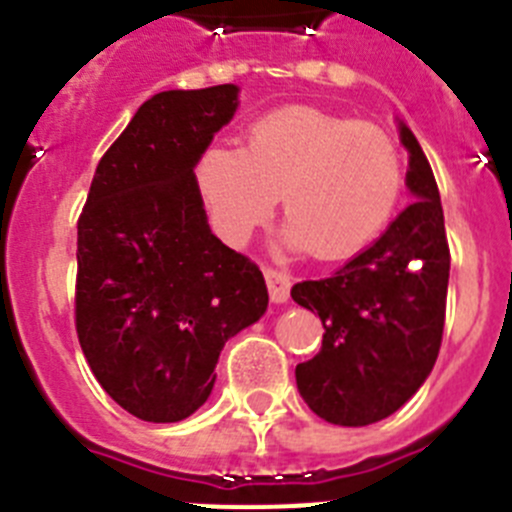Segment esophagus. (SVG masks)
<instances>
[{"instance_id":"34e87169","label":"esophagus","mask_w":512,"mask_h":512,"mask_svg":"<svg viewBox=\"0 0 512 512\" xmlns=\"http://www.w3.org/2000/svg\"><path fill=\"white\" fill-rule=\"evenodd\" d=\"M264 277H266V287H269L271 302H277V305L287 302L289 300V287H292L287 271H279V269H271V266H266Z\"/></svg>"}]
</instances>
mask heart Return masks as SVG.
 <instances>
[{"mask_svg": "<svg viewBox=\"0 0 512 512\" xmlns=\"http://www.w3.org/2000/svg\"><path fill=\"white\" fill-rule=\"evenodd\" d=\"M400 146L374 122L289 104L256 117L243 148L212 143L197 187L225 241H246L282 194L287 241L341 261L382 233L402 194Z\"/></svg>", "mask_w": 512, "mask_h": 512, "instance_id": "heart-1", "label": "heart"}]
</instances>
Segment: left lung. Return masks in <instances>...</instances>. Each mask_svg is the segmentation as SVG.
Listing matches in <instances>:
<instances>
[{"instance_id": "1", "label": "left lung", "mask_w": 512, "mask_h": 512, "mask_svg": "<svg viewBox=\"0 0 512 512\" xmlns=\"http://www.w3.org/2000/svg\"><path fill=\"white\" fill-rule=\"evenodd\" d=\"M408 205L372 246L318 282L292 287V300L323 320V346L297 364V390L315 415L369 425L400 410L431 374L446 320L451 253L441 194L413 130Z\"/></svg>"}]
</instances>
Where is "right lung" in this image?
Instances as JSON below:
<instances>
[{"label": "right lung", "mask_w": 512, "mask_h": 512, "mask_svg": "<svg viewBox=\"0 0 512 512\" xmlns=\"http://www.w3.org/2000/svg\"><path fill=\"white\" fill-rule=\"evenodd\" d=\"M238 87L143 102L94 171L76 241V333L102 390L148 423L205 405L225 341L266 312L264 274L207 225L194 166Z\"/></svg>", "instance_id": "1"}]
</instances>
